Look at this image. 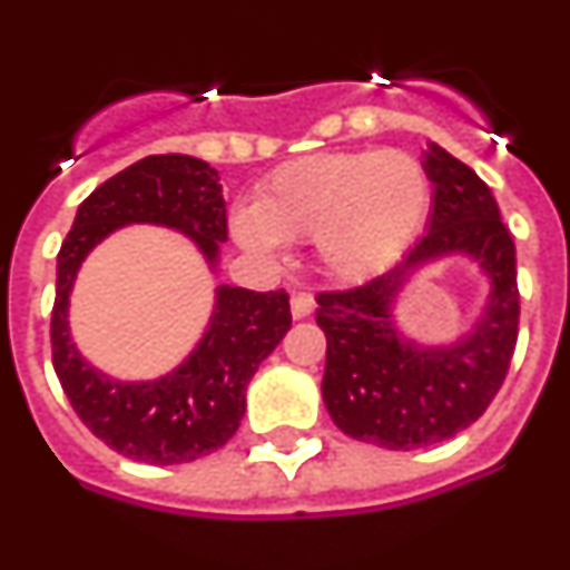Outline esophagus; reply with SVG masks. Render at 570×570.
<instances>
[{
	"mask_svg": "<svg viewBox=\"0 0 570 570\" xmlns=\"http://www.w3.org/2000/svg\"><path fill=\"white\" fill-rule=\"evenodd\" d=\"M314 308H316L314 294H305V291H299V294L291 296V314H294V320H305V316H311V311Z\"/></svg>",
	"mask_w": 570,
	"mask_h": 570,
	"instance_id": "esophagus-1",
	"label": "esophagus"
}]
</instances>
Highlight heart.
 <instances>
[{
	"label": "heart",
	"mask_w": 570,
	"mask_h": 570,
	"mask_svg": "<svg viewBox=\"0 0 570 570\" xmlns=\"http://www.w3.org/2000/svg\"><path fill=\"white\" fill-rule=\"evenodd\" d=\"M428 208V174L411 154L334 150L279 165L262 183L254 208L236 210L230 228L254 254L314 239L328 274L362 282L407 248Z\"/></svg>",
	"instance_id": "obj_1"
}]
</instances>
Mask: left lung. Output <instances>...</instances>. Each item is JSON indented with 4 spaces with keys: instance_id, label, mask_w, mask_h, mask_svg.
<instances>
[{
    "instance_id": "8db88e82",
    "label": "left lung",
    "mask_w": 570,
    "mask_h": 570,
    "mask_svg": "<svg viewBox=\"0 0 570 570\" xmlns=\"http://www.w3.org/2000/svg\"><path fill=\"white\" fill-rule=\"evenodd\" d=\"M422 168L434 185L428 234L396 268L316 296L331 420L342 434L387 451L451 440L480 420L505 380L520 325L517 250L491 188L434 142ZM454 255L489 279L487 308L460 341L425 346L395 325V299L422 267Z\"/></svg>"
}]
</instances>
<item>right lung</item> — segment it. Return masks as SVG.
I'll list each match as a JSON object with an SVG mask.
<instances>
[{
    "mask_svg": "<svg viewBox=\"0 0 570 570\" xmlns=\"http://www.w3.org/2000/svg\"><path fill=\"white\" fill-rule=\"evenodd\" d=\"M125 225L179 230L216 271L219 245L228 239L219 176L196 156H145L79 205L57 256L53 371L79 420L108 448L148 465L194 462L236 434L248 382L291 328L288 294L219 285L203 340L174 371L142 382L116 380L85 360L70 336L68 308L85 256Z\"/></svg>",
    "mask_w": 570,
    "mask_h": 570,
    "instance_id": "1",
    "label": "right lung"
}]
</instances>
